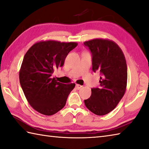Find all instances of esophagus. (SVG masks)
Instances as JSON below:
<instances>
[{"mask_svg":"<svg viewBox=\"0 0 149 149\" xmlns=\"http://www.w3.org/2000/svg\"><path fill=\"white\" fill-rule=\"evenodd\" d=\"M82 86L80 85V84H76V89H80L81 88H82Z\"/></svg>","mask_w":149,"mask_h":149,"instance_id":"34e87169","label":"esophagus"}]
</instances>
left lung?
Segmentation results:
<instances>
[{"mask_svg": "<svg viewBox=\"0 0 149 149\" xmlns=\"http://www.w3.org/2000/svg\"><path fill=\"white\" fill-rule=\"evenodd\" d=\"M91 54L92 70L100 72V86L91 89V97L84 100L89 110L97 116L111 111L124 96L127 84V65L121 49L115 42L102 40L86 41Z\"/></svg>", "mask_w": 149, "mask_h": 149, "instance_id": "obj_1", "label": "left lung"}]
</instances>
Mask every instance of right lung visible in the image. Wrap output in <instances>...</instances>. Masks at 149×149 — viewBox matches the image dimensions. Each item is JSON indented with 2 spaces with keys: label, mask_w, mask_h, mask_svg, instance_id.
<instances>
[{
  "label": "right lung",
  "mask_w": 149,
  "mask_h": 149,
  "mask_svg": "<svg viewBox=\"0 0 149 149\" xmlns=\"http://www.w3.org/2000/svg\"><path fill=\"white\" fill-rule=\"evenodd\" d=\"M77 45L75 42L40 41L25 54L19 81L28 102L39 113L52 116L65 106L75 84L58 82L52 75L63 65L69 52Z\"/></svg>",
  "instance_id": "add662e5"
}]
</instances>
